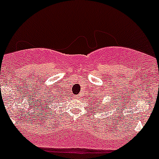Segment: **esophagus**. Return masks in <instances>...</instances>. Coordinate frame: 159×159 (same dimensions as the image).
I'll return each instance as SVG.
<instances>
[{
  "mask_svg": "<svg viewBox=\"0 0 159 159\" xmlns=\"http://www.w3.org/2000/svg\"><path fill=\"white\" fill-rule=\"evenodd\" d=\"M78 98H80V96H78Z\"/></svg>",
  "mask_w": 159,
  "mask_h": 159,
  "instance_id": "obj_1",
  "label": "esophagus"
}]
</instances>
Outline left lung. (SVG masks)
Here are the masks:
<instances>
[{"label": "left lung", "instance_id": "obj_1", "mask_svg": "<svg viewBox=\"0 0 159 159\" xmlns=\"http://www.w3.org/2000/svg\"><path fill=\"white\" fill-rule=\"evenodd\" d=\"M105 106H107V105H105Z\"/></svg>", "mask_w": 159, "mask_h": 159}]
</instances>
